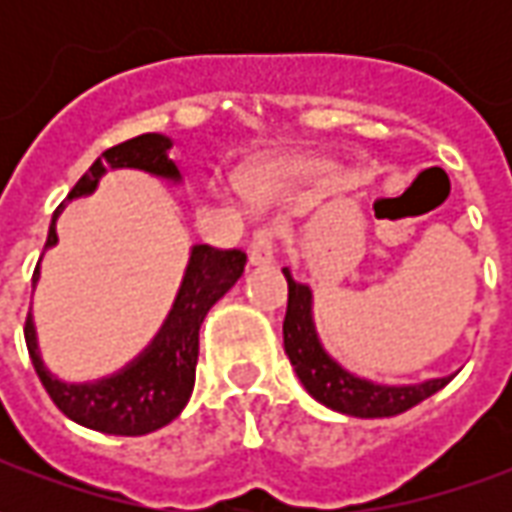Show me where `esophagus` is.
Wrapping results in <instances>:
<instances>
[{
	"label": "esophagus",
	"mask_w": 512,
	"mask_h": 512,
	"mask_svg": "<svg viewBox=\"0 0 512 512\" xmlns=\"http://www.w3.org/2000/svg\"><path fill=\"white\" fill-rule=\"evenodd\" d=\"M274 246H277V233L271 227H263L252 235V244H249V263L252 266H268L274 263Z\"/></svg>",
	"instance_id": "34e87169"
}]
</instances>
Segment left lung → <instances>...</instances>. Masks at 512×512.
I'll return each mask as SVG.
<instances>
[{
	"label": "left lung",
	"instance_id": "1",
	"mask_svg": "<svg viewBox=\"0 0 512 512\" xmlns=\"http://www.w3.org/2000/svg\"><path fill=\"white\" fill-rule=\"evenodd\" d=\"M282 274L288 279V312L282 323L285 354L304 389L318 403L348 417H395L422 403L425 397L436 395L441 386L452 381V376H444L430 378L422 384L386 386L348 373L340 362H334L332 356L326 354V348L318 340L315 321H312V290L296 282L288 268H282Z\"/></svg>",
	"mask_w": 512,
	"mask_h": 512
}]
</instances>
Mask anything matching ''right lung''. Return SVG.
Listing matches in <instances>:
<instances>
[{
	"label": "right lung",
	"instance_id": "obj_1",
	"mask_svg": "<svg viewBox=\"0 0 512 512\" xmlns=\"http://www.w3.org/2000/svg\"><path fill=\"white\" fill-rule=\"evenodd\" d=\"M169 147L172 139L164 134H142L109 147L79 178L68 200L93 194L106 169H142L156 178L180 183V169L169 158ZM62 205L51 219L46 249L57 244V216ZM244 266L246 255L241 249H213L208 244L191 246L178 299L172 304L161 332L153 337V343L120 373L90 384H65L57 376H51L49 367L40 359L38 334L29 312L24 326L29 359L54 406L84 428L112 433V436H145L169 425L189 403L194 389L202 321L213 304L241 279ZM38 277L40 266L32 274V285L38 282Z\"/></svg>",
	"mask_w": 512,
	"mask_h": 512
}]
</instances>
